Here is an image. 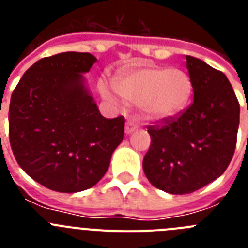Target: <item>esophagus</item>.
<instances>
[{
	"label": "esophagus",
	"mask_w": 248,
	"mask_h": 248,
	"mask_svg": "<svg viewBox=\"0 0 248 248\" xmlns=\"http://www.w3.org/2000/svg\"><path fill=\"white\" fill-rule=\"evenodd\" d=\"M137 129V124L134 122H131V120H128L125 123V133L126 134H130L131 131H134Z\"/></svg>",
	"instance_id": "obj_1"
}]
</instances>
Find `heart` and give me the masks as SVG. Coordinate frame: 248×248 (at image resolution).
Listing matches in <instances>:
<instances>
[{"mask_svg": "<svg viewBox=\"0 0 248 248\" xmlns=\"http://www.w3.org/2000/svg\"><path fill=\"white\" fill-rule=\"evenodd\" d=\"M114 87L124 99L139 104L146 118L168 120L186 108L192 94L189 74L177 68L144 67L120 72ZM102 93L110 98L109 89L102 84Z\"/></svg>", "mask_w": 248, "mask_h": 248, "instance_id": "obj_1", "label": "heart"}]
</instances>
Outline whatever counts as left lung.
<instances>
[{
    "label": "left lung",
    "mask_w": 248,
    "mask_h": 248,
    "mask_svg": "<svg viewBox=\"0 0 248 248\" xmlns=\"http://www.w3.org/2000/svg\"><path fill=\"white\" fill-rule=\"evenodd\" d=\"M194 102L176 117L148 126L143 169L151 185L183 195L225 172L235 153L240 104L222 72L186 56Z\"/></svg>",
    "instance_id": "left-lung-1"
}]
</instances>
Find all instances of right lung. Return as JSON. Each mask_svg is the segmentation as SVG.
Returning a JSON list of instances; mask_svg holds the SVG:
<instances>
[{"mask_svg":"<svg viewBox=\"0 0 248 248\" xmlns=\"http://www.w3.org/2000/svg\"><path fill=\"white\" fill-rule=\"evenodd\" d=\"M97 58L64 52L39 59L11 95L10 144L34 181L58 192H78L104 176L124 137V117L107 119L84 87Z\"/></svg>","mask_w":248,"mask_h":248,"instance_id":"obj_1","label":"right lung"}]
</instances>
